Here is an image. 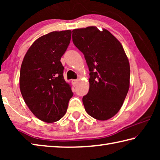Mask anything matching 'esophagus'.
I'll return each instance as SVG.
<instances>
[{"instance_id": "esophagus-1", "label": "esophagus", "mask_w": 160, "mask_h": 160, "mask_svg": "<svg viewBox=\"0 0 160 160\" xmlns=\"http://www.w3.org/2000/svg\"><path fill=\"white\" fill-rule=\"evenodd\" d=\"M78 81V80H76V79H75V80H72V83L73 84V85H76V84H77Z\"/></svg>"}]
</instances>
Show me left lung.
<instances>
[{"label": "left lung", "instance_id": "obj_1", "mask_svg": "<svg viewBox=\"0 0 160 160\" xmlns=\"http://www.w3.org/2000/svg\"><path fill=\"white\" fill-rule=\"evenodd\" d=\"M72 38L90 72V89L82 97L85 111L97 120L109 119L120 110L130 85V65L122 45L107 29L96 27L73 29Z\"/></svg>", "mask_w": 160, "mask_h": 160}]
</instances>
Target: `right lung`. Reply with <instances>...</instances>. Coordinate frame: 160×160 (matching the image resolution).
<instances>
[{
	"label": "right lung",
	"instance_id": "add662e5",
	"mask_svg": "<svg viewBox=\"0 0 160 160\" xmlns=\"http://www.w3.org/2000/svg\"><path fill=\"white\" fill-rule=\"evenodd\" d=\"M70 39V30L44 35L32 44L22 63L21 94L33 114L44 122L60 120L73 95L61 62Z\"/></svg>",
	"mask_w": 160,
	"mask_h": 160
}]
</instances>
